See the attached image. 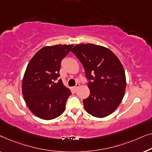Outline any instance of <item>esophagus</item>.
<instances>
[{"mask_svg":"<svg viewBox=\"0 0 152 152\" xmlns=\"http://www.w3.org/2000/svg\"><path fill=\"white\" fill-rule=\"evenodd\" d=\"M79 87H80V84H78V83H77V84L76 85V86L75 87H74V89L75 91H76L77 89H78Z\"/></svg>","mask_w":152,"mask_h":152,"instance_id":"34e87169","label":"esophagus"}]
</instances>
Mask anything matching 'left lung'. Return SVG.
<instances>
[{
    "label": "left lung",
    "instance_id": "8db88e82",
    "mask_svg": "<svg viewBox=\"0 0 152 152\" xmlns=\"http://www.w3.org/2000/svg\"><path fill=\"white\" fill-rule=\"evenodd\" d=\"M72 52L81 62L88 80L89 96L83 100L87 113L97 118L107 116L116 110L125 95V70L109 49L94 44L74 46Z\"/></svg>",
    "mask_w": 152,
    "mask_h": 152
}]
</instances>
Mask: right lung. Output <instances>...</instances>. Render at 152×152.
I'll list each match as a JSON object with an SVG mask.
<instances>
[{"instance_id":"add662e5","label":"right lung","mask_w":152,"mask_h":152,"mask_svg":"<svg viewBox=\"0 0 152 152\" xmlns=\"http://www.w3.org/2000/svg\"><path fill=\"white\" fill-rule=\"evenodd\" d=\"M73 45L45 47L31 59L22 83L23 95L27 107L35 116L52 120L63 114L71 91L60 76L61 61Z\"/></svg>"}]
</instances>
